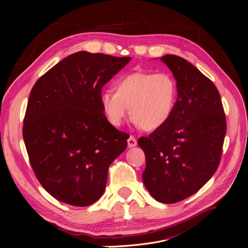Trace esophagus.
Returning a JSON list of instances; mask_svg holds the SVG:
<instances>
[{
  "mask_svg": "<svg viewBox=\"0 0 248 248\" xmlns=\"http://www.w3.org/2000/svg\"><path fill=\"white\" fill-rule=\"evenodd\" d=\"M127 142H128V147H130V148H132V147H136V146H137V144H138L137 139L134 138L133 136H130V137L128 138V140H127Z\"/></svg>",
  "mask_w": 248,
  "mask_h": 248,
  "instance_id": "obj_1",
  "label": "esophagus"
}]
</instances>
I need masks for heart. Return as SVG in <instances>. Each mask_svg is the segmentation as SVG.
<instances>
[{"label": "heart", "mask_w": 248, "mask_h": 248, "mask_svg": "<svg viewBox=\"0 0 248 248\" xmlns=\"http://www.w3.org/2000/svg\"><path fill=\"white\" fill-rule=\"evenodd\" d=\"M178 100V85L169 73L134 72L117 80L114 90L100 95V103L108 122L122 125L130 118L140 129L154 131L170 119Z\"/></svg>", "instance_id": "heart-1"}]
</instances>
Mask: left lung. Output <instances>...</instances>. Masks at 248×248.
<instances>
[{"instance_id": "left-lung-1", "label": "left lung", "mask_w": 248, "mask_h": 248, "mask_svg": "<svg viewBox=\"0 0 248 248\" xmlns=\"http://www.w3.org/2000/svg\"><path fill=\"white\" fill-rule=\"evenodd\" d=\"M161 61L177 80L176 108L166 124L138 144L146 156V188L156 201L174 204L198 192L214 175L227 121L212 80L179 56L166 55Z\"/></svg>"}]
</instances>
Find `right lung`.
I'll list each match as a JSON object with an SVG mask.
<instances>
[{"label":"right lung","instance_id":"right-lung-1","mask_svg":"<svg viewBox=\"0 0 248 248\" xmlns=\"http://www.w3.org/2000/svg\"><path fill=\"white\" fill-rule=\"evenodd\" d=\"M130 60L78 51L32 88L22 137L36 178L55 199L86 207L103 194L110 163L129 136L108 121L100 95Z\"/></svg>","mask_w":248,"mask_h":248}]
</instances>
